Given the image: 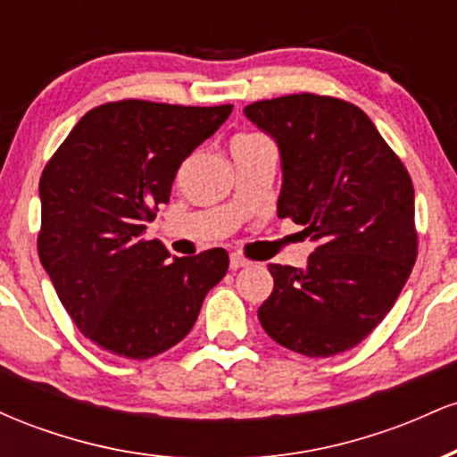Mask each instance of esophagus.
Returning a JSON list of instances; mask_svg holds the SVG:
<instances>
[{"instance_id": "esophagus-1", "label": "esophagus", "mask_w": 457, "mask_h": 457, "mask_svg": "<svg viewBox=\"0 0 457 457\" xmlns=\"http://www.w3.org/2000/svg\"><path fill=\"white\" fill-rule=\"evenodd\" d=\"M249 264H251V262L246 260V258H243V255H238V253L229 255V269H232V270L245 269V266H249Z\"/></svg>"}]
</instances>
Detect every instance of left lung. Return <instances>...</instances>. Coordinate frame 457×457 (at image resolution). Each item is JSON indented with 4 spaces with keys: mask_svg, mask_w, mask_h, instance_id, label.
I'll return each instance as SVG.
<instances>
[{
    "mask_svg": "<svg viewBox=\"0 0 457 457\" xmlns=\"http://www.w3.org/2000/svg\"><path fill=\"white\" fill-rule=\"evenodd\" d=\"M245 115L279 144L277 212L318 243L305 270L269 264L275 287L260 324L298 354L345 353L391 312L417 262L411 176L363 109L342 98L290 94L246 104Z\"/></svg>",
    "mask_w": 457,
    "mask_h": 457,
    "instance_id": "8db88e82",
    "label": "left lung"
}]
</instances>
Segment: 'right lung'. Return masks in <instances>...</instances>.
<instances>
[{"instance_id":"right-lung-1","label":"right lung","mask_w":457,"mask_h":457,"mask_svg":"<svg viewBox=\"0 0 457 457\" xmlns=\"http://www.w3.org/2000/svg\"><path fill=\"white\" fill-rule=\"evenodd\" d=\"M232 113L124 98L98 104L40 176L38 255L77 328L107 353L150 359L187 337L225 249L170 260L145 223L170 202L182 161Z\"/></svg>"}]
</instances>
